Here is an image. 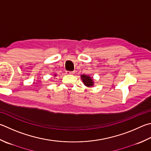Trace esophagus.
<instances>
[{"instance_id":"34e87169","label":"esophagus","mask_w":151,"mask_h":151,"mask_svg":"<svg viewBox=\"0 0 151 151\" xmlns=\"http://www.w3.org/2000/svg\"><path fill=\"white\" fill-rule=\"evenodd\" d=\"M66 73L67 75H73L75 72H74V71H67Z\"/></svg>"}]
</instances>
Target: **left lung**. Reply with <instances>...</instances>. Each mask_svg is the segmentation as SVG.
I'll list each match as a JSON object with an SVG mask.
<instances>
[{"label": "left lung", "instance_id": "left-lung-1", "mask_svg": "<svg viewBox=\"0 0 151 151\" xmlns=\"http://www.w3.org/2000/svg\"><path fill=\"white\" fill-rule=\"evenodd\" d=\"M81 79L83 81L84 85H86L88 87H91L94 85V82H93L92 78L86 75H81Z\"/></svg>", "mask_w": 151, "mask_h": 151}]
</instances>
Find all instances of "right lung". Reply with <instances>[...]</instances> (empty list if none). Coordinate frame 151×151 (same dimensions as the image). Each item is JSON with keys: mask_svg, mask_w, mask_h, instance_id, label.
Segmentation results:
<instances>
[{"mask_svg": "<svg viewBox=\"0 0 151 151\" xmlns=\"http://www.w3.org/2000/svg\"><path fill=\"white\" fill-rule=\"evenodd\" d=\"M55 76H56V75H55Z\"/></svg>", "mask_w": 151, "mask_h": 151, "instance_id": "right-lung-1", "label": "right lung"}]
</instances>
